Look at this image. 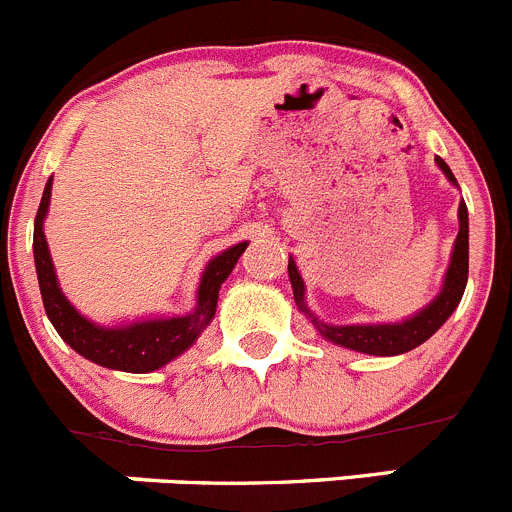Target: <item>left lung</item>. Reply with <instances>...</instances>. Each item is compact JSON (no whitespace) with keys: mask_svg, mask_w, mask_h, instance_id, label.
<instances>
[{"mask_svg":"<svg viewBox=\"0 0 512 512\" xmlns=\"http://www.w3.org/2000/svg\"><path fill=\"white\" fill-rule=\"evenodd\" d=\"M435 164L443 171L445 179L453 186H458L453 171L445 164L440 156H435ZM458 236H455L453 254H450L448 271L443 276V286L440 293L423 306L421 311L413 316L403 318L396 323H351V326H333V323H323L316 313L308 308L306 303V283H303L301 273H298L296 261L288 256V278H291L293 298H296L298 311L306 313L308 321L313 323L318 333L326 341L336 343L341 348H351V351L368 353V356H401V353L413 351L421 343H426L440 326L450 318V313L458 308L460 298H463L465 283H468V209L465 201L458 204Z\"/></svg>","mask_w":512,"mask_h":512,"instance_id":"1","label":"left lung"}]
</instances>
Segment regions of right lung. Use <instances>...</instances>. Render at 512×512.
Masks as SVG:
<instances>
[{
  "mask_svg": "<svg viewBox=\"0 0 512 512\" xmlns=\"http://www.w3.org/2000/svg\"><path fill=\"white\" fill-rule=\"evenodd\" d=\"M49 201H52V179L44 186L42 204H39L37 219H34V266H37L44 311H47L49 321L57 328L59 336L86 361L126 373L156 371V368L179 358L184 351H189L214 318L221 283L234 271L249 241L229 246L206 263L199 291H196V306L186 316L141 318V321L119 323V326H99V323L82 316L59 288L52 254H49L47 239H44V219H47Z\"/></svg>",
  "mask_w": 512,
  "mask_h": 512,
  "instance_id": "1",
  "label": "right lung"
}]
</instances>
